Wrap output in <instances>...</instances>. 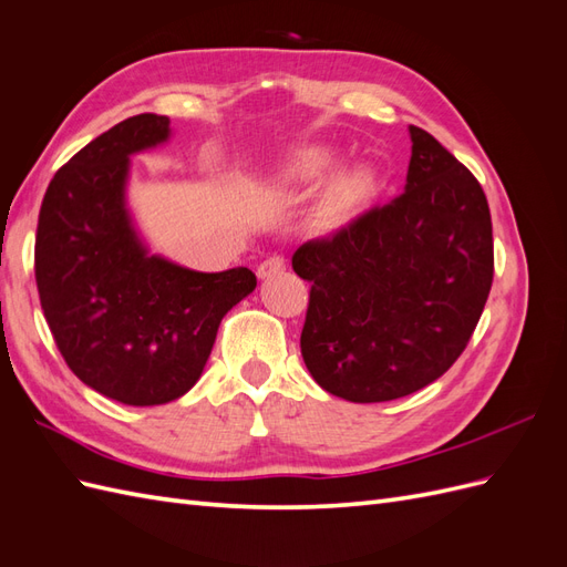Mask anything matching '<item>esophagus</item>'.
<instances>
[{
    "label": "esophagus",
    "instance_id": "esophagus-1",
    "mask_svg": "<svg viewBox=\"0 0 567 567\" xmlns=\"http://www.w3.org/2000/svg\"><path fill=\"white\" fill-rule=\"evenodd\" d=\"M284 269H286L284 255H271V257H267V260L257 265V277L267 279V277H274V274H281Z\"/></svg>",
    "mask_w": 567,
    "mask_h": 567
}]
</instances>
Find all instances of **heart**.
Masks as SVG:
<instances>
[{
	"mask_svg": "<svg viewBox=\"0 0 567 567\" xmlns=\"http://www.w3.org/2000/svg\"><path fill=\"white\" fill-rule=\"evenodd\" d=\"M333 165V153L329 148L310 146L298 151L284 167L281 179L286 184H312L326 175V169ZM373 192V177L367 169H348L333 177L326 186L321 203L317 208V227L336 229L342 221H348L352 213L362 205Z\"/></svg>",
	"mask_w": 567,
	"mask_h": 567,
	"instance_id": "1",
	"label": "heart"
}]
</instances>
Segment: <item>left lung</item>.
<instances>
[{"mask_svg": "<svg viewBox=\"0 0 567 567\" xmlns=\"http://www.w3.org/2000/svg\"><path fill=\"white\" fill-rule=\"evenodd\" d=\"M406 188L293 255L310 281L300 350L336 398L390 402L447 371L494 279L483 186L433 134L411 125Z\"/></svg>", "mask_w": 567, "mask_h": 567, "instance_id": "obj_1", "label": "left lung"}]
</instances>
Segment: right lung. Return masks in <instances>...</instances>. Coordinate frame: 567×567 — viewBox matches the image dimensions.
<instances>
[{
    "mask_svg": "<svg viewBox=\"0 0 567 567\" xmlns=\"http://www.w3.org/2000/svg\"><path fill=\"white\" fill-rule=\"evenodd\" d=\"M167 134V115L142 113L80 148L49 182L35 236L40 305L68 369L132 406L192 390L221 317L257 286L248 267L192 271L136 238L125 210L130 156Z\"/></svg>",
    "mask_w": 567,
    "mask_h": 567,
    "instance_id": "1",
    "label": "right lung"
}]
</instances>
